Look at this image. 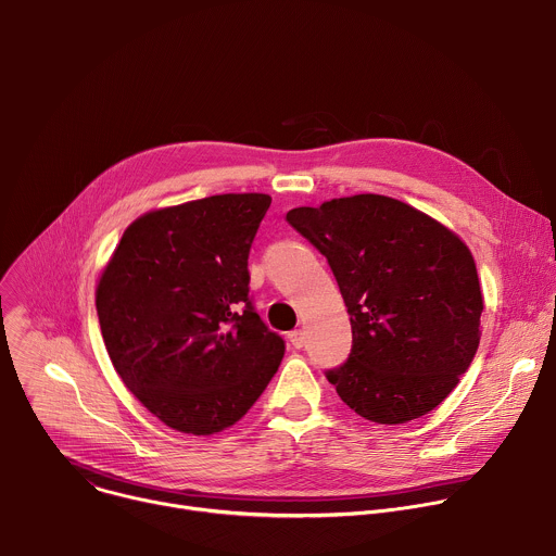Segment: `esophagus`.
Segmentation results:
<instances>
[{
    "instance_id": "obj_1",
    "label": "esophagus",
    "mask_w": 556,
    "mask_h": 556,
    "mask_svg": "<svg viewBox=\"0 0 556 556\" xmlns=\"http://www.w3.org/2000/svg\"><path fill=\"white\" fill-rule=\"evenodd\" d=\"M288 339H290V343H292V348H294V350H301V348L305 345V332H303V330H294V332H290V334H288Z\"/></svg>"
}]
</instances>
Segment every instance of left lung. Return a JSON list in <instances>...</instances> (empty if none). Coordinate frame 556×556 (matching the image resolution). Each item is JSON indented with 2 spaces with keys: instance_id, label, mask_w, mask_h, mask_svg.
<instances>
[{
  "instance_id": "obj_1",
  "label": "left lung",
  "mask_w": 556,
  "mask_h": 556,
  "mask_svg": "<svg viewBox=\"0 0 556 556\" xmlns=\"http://www.w3.org/2000/svg\"><path fill=\"white\" fill-rule=\"evenodd\" d=\"M286 219L326 255L350 312V358L326 374L341 401L378 425L435 409L482 337L468 247L427 213L376 193L299 206Z\"/></svg>"
}]
</instances>
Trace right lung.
Instances as JSON below:
<instances>
[{
	"label": "right lung",
	"instance_id": "right-lung-1",
	"mask_svg": "<svg viewBox=\"0 0 556 556\" xmlns=\"http://www.w3.org/2000/svg\"><path fill=\"white\" fill-rule=\"evenodd\" d=\"M266 193H224L134 219L97 286L116 374L167 427L213 435L242 420L283 358L249 299Z\"/></svg>",
	"mask_w": 556,
	"mask_h": 556
}]
</instances>
